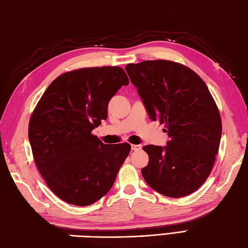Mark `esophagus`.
Instances as JSON below:
<instances>
[{
    "instance_id": "obj_1",
    "label": "esophagus",
    "mask_w": 248,
    "mask_h": 248,
    "mask_svg": "<svg viewBox=\"0 0 248 248\" xmlns=\"http://www.w3.org/2000/svg\"><path fill=\"white\" fill-rule=\"evenodd\" d=\"M141 144H132V150L134 151H139L141 150Z\"/></svg>"
}]
</instances>
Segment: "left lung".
Returning a JSON list of instances; mask_svg holds the SVG:
<instances>
[{
	"label": "left lung",
	"instance_id": "1",
	"mask_svg": "<svg viewBox=\"0 0 248 248\" xmlns=\"http://www.w3.org/2000/svg\"><path fill=\"white\" fill-rule=\"evenodd\" d=\"M126 72L149 118L164 124L167 146L148 144L143 179L158 193L182 198L212 171L221 138V119L206 84L193 70L170 60L128 63Z\"/></svg>",
	"mask_w": 248,
	"mask_h": 248
}]
</instances>
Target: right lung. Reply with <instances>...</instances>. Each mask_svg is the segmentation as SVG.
<instances>
[{"label":"right lung","instance_id":"1","mask_svg":"<svg viewBox=\"0 0 248 248\" xmlns=\"http://www.w3.org/2000/svg\"><path fill=\"white\" fill-rule=\"evenodd\" d=\"M128 78L120 67L83 68L56 78L29 122L35 165L48 188L69 204L87 206L113 186L130 144H105L93 129Z\"/></svg>","mask_w":248,"mask_h":248}]
</instances>
